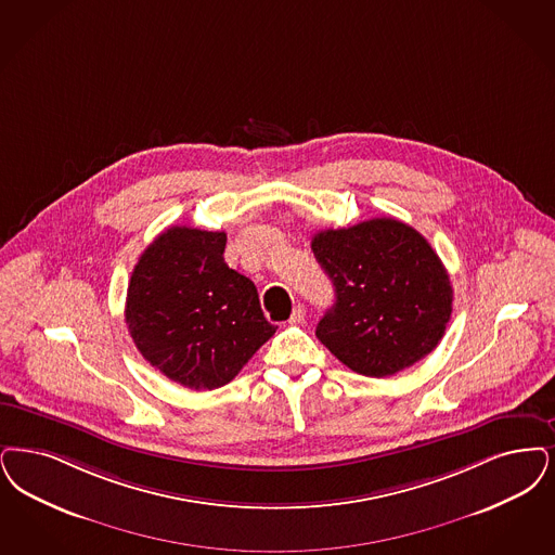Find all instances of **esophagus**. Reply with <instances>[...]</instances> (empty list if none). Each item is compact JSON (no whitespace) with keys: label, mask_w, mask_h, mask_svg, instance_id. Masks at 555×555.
Returning a JSON list of instances; mask_svg holds the SVG:
<instances>
[{"label":"esophagus","mask_w":555,"mask_h":555,"mask_svg":"<svg viewBox=\"0 0 555 555\" xmlns=\"http://www.w3.org/2000/svg\"><path fill=\"white\" fill-rule=\"evenodd\" d=\"M304 320H306V306H304V304H297V306L293 308V313H291L288 322H291V324H301Z\"/></svg>","instance_id":"obj_1"}]
</instances>
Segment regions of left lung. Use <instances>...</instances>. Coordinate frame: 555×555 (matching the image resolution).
I'll return each instance as SVG.
<instances>
[{
    "instance_id": "obj_1",
    "label": "left lung",
    "mask_w": 555,
    "mask_h": 555,
    "mask_svg": "<svg viewBox=\"0 0 555 555\" xmlns=\"http://www.w3.org/2000/svg\"><path fill=\"white\" fill-rule=\"evenodd\" d=\"M311 249L336 295L315 336L340 363L361 376H395L438 347L452 285L420 231L384 217L320 231Z\"/></svg>"
}]
</instances>
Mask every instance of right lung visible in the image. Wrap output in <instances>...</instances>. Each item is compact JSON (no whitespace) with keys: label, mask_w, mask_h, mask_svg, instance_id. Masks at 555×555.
<instances>
[{"label":"right lung","mask_w":555,"mask_h":555,"mask_svg":"<svg viewBox=\"0 0 555 555\" xmlns=\"http://www.w3.org/2000/svg\"><path fill=\"white\" fill-rule=\"evenodd\" d=\"M224 233L171 227L133 267L126 324L160 374L192 390L229 384L267 343L272 326L256 285L227 267Z\"/></svg>","instance_id":"add662e5"}]
</instances>
